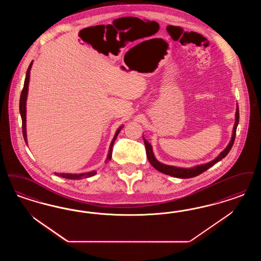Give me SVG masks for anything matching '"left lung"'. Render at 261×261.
Segmentation results:
<instances>
[{
    "label": "left lung",
    "mask_w": 261,
    "mask_h": 261,
    "mask_svg": "<svg viewBox=\"0 0 261 261\" xmlns=\"http://www.w3.org/2000/svg\"><path fill=\"white\" fill-rule=\"evenodd\" d=\"M239 123V108L237 106V110H236V120H235V124H234V128H233V134H232V138H231V141H230L228 146H226V148L221 151V153L219 154V156L217 157L215 160L206 163V164H203V165H199L196 167L189 168H178L175 167V166H169V165H165V164H162L160 162H158L155 157L153 155V152H152V147L151 145L146 141L145 138L144 139V142H145V146H146V156L148 158V161L149 163L155 168L156 170H158L159 172L163 173V174H166L169 176H172V177H180V178H189V177H196L200 174H202L203 172H205L206 170H208V168L214 166L216 163H218L219 161H220L222 158L226 156L228 154V152L231 149V147L234 144V141H235V137H236V130H237V126Z\"/></svg>",
    "instance_id": "1"
}]
</instances>
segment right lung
Returning a JSON list of instances; mask_svg holds the SVG:
<instances>
[{"mask_svg":"<svg viewBox=\"0 0 261 261\" xmlns=\"http://www.w3.org/2000/svg\"><path fill=\"white\" fill-rule=\"evenodd\" d=\"M32 63H30L29 65V68L27 70V73H26V77H25V82H24V86H23V89H22V92L20 95V101H19V111H20L21 118H22V133H23V137H24V141L25 143L27 144V136H26V100H27V93H28V85H29V79H30V70H31ZM122 126L119 127V129L116 131L115 137L111 143V146H110V150H109V153H108V157H107V160L106 162L110 161L111 158H112V154H113V146H114V143H115V139L118 135L119 131L121 130ZM96 174L95 171L92 172H89V173H84V174H56L57 176L59 177H65V178H70V179H80V178H84V177H92Z\"/></svg>","mask_w":261,"mask_h":261,"instance_id":"right-lung-1","label":"right lung"}]
</instances>
